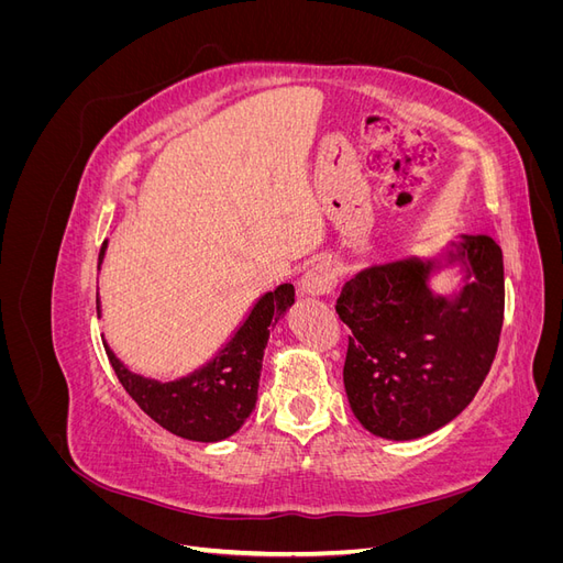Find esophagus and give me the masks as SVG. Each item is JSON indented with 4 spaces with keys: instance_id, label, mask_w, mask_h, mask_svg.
<instances>
[{
    "instance_id": "obj_1",
    "label": "esophagus",
    "mask_w": 563,
    "mask_h": 563,
    "mask_svg": "<svg viewBox=\"0 0 563 563\" xmlns=\"http://www.w3.org/2000/svg\"><path fill=\"white\" fill-rule=\"evenodd\" d=\"M338 282V272L335 265L329 261H321L317 265H312L308 272H305L300 279V294L302 296H327L333 291V286Z\"/></svg>"
}]
</instances>
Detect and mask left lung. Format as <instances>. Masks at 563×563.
I'll use <instances>...</instances> for the list:
<instances>
[{"label":"left lung","mask_w":563,"mask_h":563,"mask_svg":"<svg viewBox=\"0 0 563 563\" xmlns=\"http://www.w3.org/2000/svg\"><path fill=\"white\" fill-rule=\"evenodd\" d=\"M453 266L464 284L437 295L431 277ZM503 308V251L486 234H460L434 258L356 272L335 302L352 331L343 383L356 420L391 441L449 424L486 378Z\"/></svg>","instance_id":"1"}]
</instances>
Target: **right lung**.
<instances>
[{
  "label": "right lung",
  "mask_w": 563,
  "mask_h": 563,
  "mask_svg": "<svg viewBox=\"0 0 563 563\" xmlns=\"http://www.w3.org/2000/svg\"><path fill=\"white\" fill-rule=\"evenodd\" d=\"M106 249L108 242L100 246L98 269L103 265ZM294 296V284H279L275 291L263 294L213 360L176 380H155L133 373L117 360L106 340L103 345L119 383L152 420L176 437L213 444L240 430L255 408L269 331L291 308Z\"/></svg>",
  "instance_id": "right-lung-1"
}]
</instances>
